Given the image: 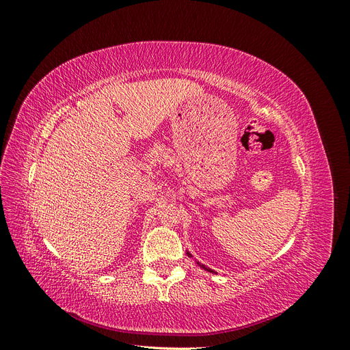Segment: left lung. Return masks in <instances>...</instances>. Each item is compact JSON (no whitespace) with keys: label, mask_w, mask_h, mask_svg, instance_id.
<instances>
[{"label":"left lung","mask_w":350,"mask_h":350,"mask_svg":"<svg viewBox=\"0 0 350 350\" xmlns=\"http://www.w3.org/2000/svg\"><path fill=\"white\" fill-rule=\"evenodd\" d=\"M187 254H188V256H189V257H193V256H191V254H189V252H188V251H187ZM196 262H197V264H198V266H200V267H201V269H204V270H207V271H210V273H215V271H213V270H211V269H208V267H206V266H204V264H201V262H200V261H196Z\"/></svg>","instance_id":"left-lung-1"}]
</instances>
